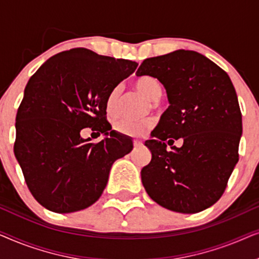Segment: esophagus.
Wrapping results in <instances>:
<instances>
[{"mask_svg": "<svg viewBox=\"0 0 259 259\" xmlns=\"http://www.w3.org/2000/svg\"><path fill=\"white\" fill-rule=\"evenodd\" d=\"M133 144H134V147H140L141 145H143V141H140V140H134Z\"/></svg>", "mask_w": 259, "mask_h": 259, "instance_id": "1", "label": "esophagus"}]
</instances>
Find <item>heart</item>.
<instances>
[{"label":"heart","mask_w":259,"mask_h":259,"mask_svg":"<svg viewBox=\"0 0 259 259\" xmlns=\"http://www.w3.org/2000/svg\"><path fill=\"white\" fill-rule=\"evenodd\" d=\"M137 90L152 102H157L160 100L162 95V84L157 77L153 75H141L136 81ZM120 87H115L111 93H109L107 100H106V111L108 115H115L118 112L119 99H120ZM153 125V121L150 119L140 120V121H133V120L127 119H116L113 127L116 132L122 134V136H132L139 137L146 133Z\"/></svg>","instance_id":"heart-1"}]
</instances>
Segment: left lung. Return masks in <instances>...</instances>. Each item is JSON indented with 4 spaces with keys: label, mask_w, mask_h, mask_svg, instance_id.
<instances>
[{
    "label": "left lung",
    "mask_w": 259,
    "mask_h": 259,
    "mask_svg": "<svg viewBox=\"0 0 259 259\" xmlns=\"http://www.w3.org/2000/svg\"><path fill=\"white\" fill-rule=\"evenodd\" d=\"M146 74L164 84L169 106L151 133L155 139L145 141L152 159L141 182L162 207L203 211L223 196L239 159L243 127L235 87L210 59L184 49L144 60L137 75ZM179 137L183 146L173 147Z\"/></svg>",
    "instance_id": "8db88e82"
}]
</instances>
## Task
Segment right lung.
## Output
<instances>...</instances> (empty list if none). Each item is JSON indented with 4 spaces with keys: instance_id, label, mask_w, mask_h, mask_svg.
<instances>
[{
    "instance_id": "right-lung-1",
    "label": "right lung",
    "mask_w": 259,
    "mask_h": 259,
    "mask_svg": "<svg viewBox=\"0 0 259 259\" xmlns=\"http://www.w3.org/2000/svg\"><path fill=\"white\" fill-rule=\"evenodd\" d=\"M137 67L131 60L73 48L48 59L28 81L14 152L42 206L69 213L100 198L113 162L133 148L130 138L111 131L106 100ZM86 126L109 137L100 143L82 140Z\"/></svg>"
}]
</instances>
